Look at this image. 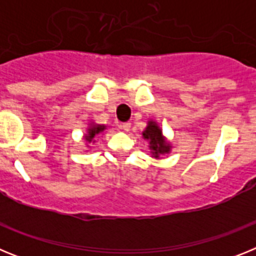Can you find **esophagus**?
<instances>
[{
	"label": "esophagus",
	"instance_id": "obj_1",
	"mask_svg": "<svg viewBox=\"0 0 256 256\" xmlns=\"http://www.w3.org/2000/svg\"><path fill=\"white\" fill-rule=\"evenodd\" d=\"M130 128V122H126V123H122L120 124V130H123L124 132H128Z\"/></svg>",
	"mask_w": 256,
	"mask_h": 256
}]
</instances>
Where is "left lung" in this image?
Wrapping results in <instances>:
<instances>
[{
	"label": "left lung",
	"mask_w": 256,
	"mask_h": 256,
	"mask_svg": "<svg viewBox=\"0 0 256 256\" xmlns=\"http://www.w3.org/2000/svg\"><path fill=\"white\" fill-rule=\"evenodd\" d=\"M142 137L148 142L151 156L155 159H160V156L170 152L172 144L162 136V130L155 120L148 122V126L142 132Z\"/></svg>",
	"instance_id": "1"
}]
</instances>
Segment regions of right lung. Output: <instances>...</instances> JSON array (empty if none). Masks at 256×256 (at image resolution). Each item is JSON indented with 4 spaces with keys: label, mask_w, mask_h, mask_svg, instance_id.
I'll use <instances>...</instances> for the list:
<instances>
[{
    "label": "right lung",
    "mask_w": 256,
    "mask_h": 256,
    "mask_svg": "<svg viewBox=\"0 0 256 256\" xmlns=\"http://www.w3.org/2000/svg\"><path fill=\"white\" fill-rule=\"evenodd\" d=\"M106 130V126H104V124H96V123H90V126H88L87 128V133L84 134V140L86 142H88V144H91V142H96L94 141V138H96L97 136L101 134V133L105 132Z\"/></svg>",
    "instance_id": "obj_1"
}]
</instances>
